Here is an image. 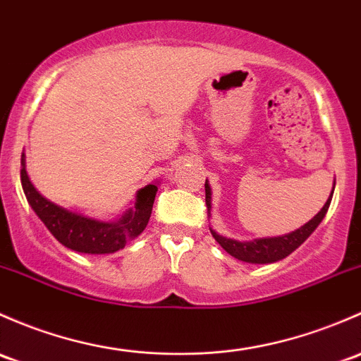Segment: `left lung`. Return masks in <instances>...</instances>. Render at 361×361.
I'll use <instances>...</instances> for the list:
<instances>
[{
    "mask_svg": "<svg viewBox=\"0 0 361 361\" xmlns=\"http://www.w3.org/2000/svg\"><path fill=\"white\" fill-rule=\"evenodd\" d=\"M336 185V183H334ZM334 193V190H332ZM331 199L325 202V206L322 207V211L314 216L313 219H310L305 226H301L299 230L292 231L289 235H283V237H271V238H257L252 242H238L231 240V238L221 237L216 231L211 230L212 237L216 238L219 245L230 254V256L237 257V259L245 261V263H254V264H264V263H275V261L283 259V257L289 256L290 252H294L306 238L313 233L314 228L322 223L324 216L327 214L329 206H331ZM206 206L207 212L211 214V188L206 181Z\"/></svg>",
    "mask_w": 361,
    "mask_h": 361,
    "instance_id": "left-lung-1",
    "label": "left lung"
}]
</instances>
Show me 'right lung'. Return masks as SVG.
Here are the masks:
<instances>
[{"instance_id": "add662e5", "label": "right lung", "mask_w": 361, "mask_h": 361, "mask_svg": "<svg viewBox=\"0 0 361 361\" xmlns=\"http://www.w3.org/2000/svg\"><path fill=\"white\" fill-rule=\"evenodd\" d=\"M20 162L22 188L27 197V202L32 211L39 216L44 226L51 231L53 237L66 247L85 254H111L123 249L128 240L138 237L145 230L152 214L155 193H157L155 185H147L136 193L135 207L128 211L119 221H98V219L63 209L44 199L30 183L27 171H25L24 154H22Z\"/></svg>"}]
</instances>
